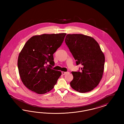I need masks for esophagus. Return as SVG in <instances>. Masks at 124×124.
<instances>
[{
    "label": "esophagus",
    "instance_id": "34e87169",
    "mask_svg": "<svg viewBox=\"0 0 124 124\" xmlns=\"http://www.w3.org/2000/svg\"><path fill=\"white\" fill-rule=\"evenodd\" d=\"M62 74H63V75H65V74H67V73H69V72L68 71H62Z\"/></svg>",
    "mask_w": 124,
    "mask_h": 124
}]
</instances>
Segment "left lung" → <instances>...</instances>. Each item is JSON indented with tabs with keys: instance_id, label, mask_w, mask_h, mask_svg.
I'll list each match as a JSON object with an SVG mask.
<instances>
[{
	"instance_id": "left-lung-1",
	"label": "left lung",
	"mask_w": 124,
	"mask_h": 124,
	"mask_svg": "<svg viewBox=\"0 0 124 124\" xmlns=\"http://www.w3.org/2000/svg\"><path fill=\"white\" fill-rule=\"evenodd\" d=\"M65 40L77 65L83 66L81 71L71 72V87L81 93L93 90L99 85L104 69L105 58L100 45L93 38L80 34H67Z\"/></svg>"
}]
</instances>
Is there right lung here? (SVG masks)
I'll use <instances>...</instances> for the list:
<instances>
[{
    "label": "right lung",
    "mask_w": 124,
    "mask_h": 124,
    "mask_svg": "<svg viewBox=\"0 0 124 124\" xmlns=\"http://www.w3.org/2000/svg\"><path fill=\"white\" fill-rule=\"evenodd\" d=\"M66 33L34 36L25 44L18 60L19 74L24 85L38 94L50 91L61 72L52 69L54 53L64 40ZM50 65L46 66L47 63Z\"/></svg>",
    "instance_id": "right-lung-1"
}]
</instances>
